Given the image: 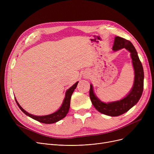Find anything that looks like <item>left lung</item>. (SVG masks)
Returning a JSON list of instances; mask_svg holds the SVG:
<instances>
[{
	"mask_svg": "<svg viewBox=\"0 0 154 154\" xmlns=\"http://www.w3.org/2000/svg\"><path fill=\"white\" fill-rule=\"evenodd\" d=\"M122 48H125L131 53L134 69V85L129 93L119 100L106 103L95 95L92 84L90 88V98L94 107L102 114L111 117L122 115L133 107L140 99L143 89V69L136 49L130 41L122 37H116L112 47L113 51L117 52Z\"/></svg>",
	"mask_w": 154,
	"mask_h": 154,
	"instance_id": "1",
	"label": "left lung"
}]
</instances>
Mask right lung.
I'll list each match as a JSON object with an SVG mask.
<instances>
[{
    "instance_id": "add662e5",
    "label": "right lung",
    "mask_w": 154,
    "mask_h": 154,
    "mask_svg": "<svg viewBox=\"0 0 154 154\" xmlns=\"http://www.w3.org/2000/svg\"><path fill=\"white\" fill-rule=\"evenodd\" d=\"M79 83V81H77L75 84L73 85L72 87H70L69 89L66 92V95H65L64 99L63 100V102L61 105L60 107L57 110L56 112L52 113L51 114L49 115H46V116H34L29 114L27 111L24 110L19 103L17 100H16L15 97V100L17 103V106L20 108V109L25 114L26 116L31 117L39 122L44 123V124H54L55 123L58 121L60 120L63 118L66 117L67 114V113L70 109V99H71V96L74 92V90L76 88L77 84Z\"/></svg>"
}]
</instances>
